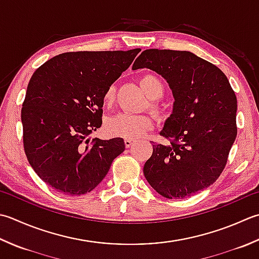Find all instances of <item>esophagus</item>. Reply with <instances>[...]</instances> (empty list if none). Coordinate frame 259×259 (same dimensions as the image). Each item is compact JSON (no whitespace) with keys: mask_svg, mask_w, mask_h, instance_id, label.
Masks as SVG:
<instances>
[{"mask_svg":"<svg viewBox=\"0 0 259 259\" xmlns=\"http://www.w3.org/2000/svg\"><path fill=\"white\" fill-rule=\"evenodd\" d=\"M133 144H134V140L133 139H124V145H125V147L126 148H130L131 146H133Z\"/></svg>","mask_w":259,"mask_h":259,"instance_id":"34e87169","label":"esophagus"}]
</instances>
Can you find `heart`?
<instances>
[{"label": "heart", "instance_id": "1", "mask_svg": "<svg viewBox=\"0 0 259 259\" xmlns=\"http://www.w3.org/2000/svg\"><path fill=\"white\" fill-rule=\"evenodd\" d=\"M140 85L150 100H158L164 94V84L161 79L154 74H146L140 78ZM115 88L111 85L104 94V102L110 104L113 102ZM151 110L156 114H160L159 106L151 104ZM153 120L147 115H136L130 113H120L110 118L106 122V131L111 136L123 137L126 139H137L153 128Z\"/></svg>", "mask_w": 259, "mask_h": 259}]
</instances>
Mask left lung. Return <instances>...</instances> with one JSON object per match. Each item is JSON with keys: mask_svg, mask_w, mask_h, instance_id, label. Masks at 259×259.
Segmentation results:
<instances>
[{"mask_svg": "<svg viewBox=\"0 0 259 259\" xmlns=\"http://www.w3.org/2000/svg\"><path fill=\"white\" fill-rule=\"evenodd\" d=\"M149 68L167 80L173 112L153 145L144 174L166 199H184L213 184L237 137V98L220 68L185 50L146 49L133 69Z\"/></svg>", "mask_w": 259, "mask_h": 259, "instance_id": "left-lung-1", "label": "left lung"}]
</instances>
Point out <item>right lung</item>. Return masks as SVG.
Wrapping results in <instances>:
<instances>
[{
  "label": "right lung",
  "mask_w": 259,
  "mask_h": 259,
  "mask_svg": "<svg viewBox=\"0 0 259 259\" xmlns=\"http://www.w3.org/2000/svg\"><path fill=\"white\" fill-rule=\"evenodd\" d=\"M140 48L64 53L35 70L21 110L24 151L37 175L59 193L86 194L125 149L122 138L90 143L102 124L104 94Z\"/></svg>",
  "instance_id": "right-lung-1"
}]
</instances>
